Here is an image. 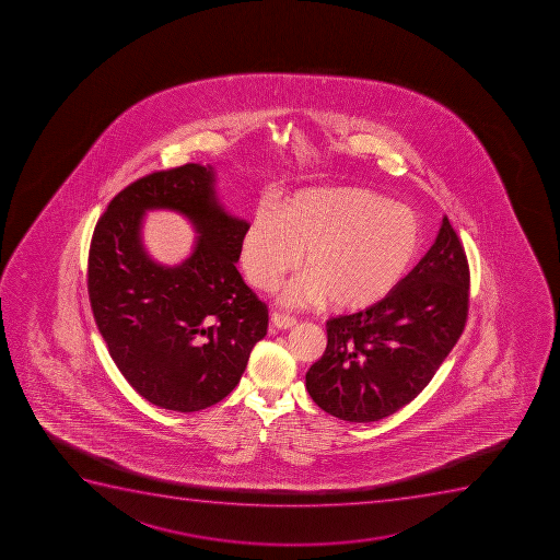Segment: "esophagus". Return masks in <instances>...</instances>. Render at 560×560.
Wrapping results in <instances>:
<instances>
[{"label": "esophagus", "instance_id": "esophagus-1", "mask_svg": "<svg viewBox=\"0 0 560 560\" xmlns=\"http://www.w3.org/2000/svg\"><path fill=\"white\" fill-rule=\"evenodd\" d=\"M295 317L287 316V314H279V312H273L271 314L270 327L273 330H287V328H292L295 325Z\"/></svg>", "mask_w": 560, "mask_h": 560}]
</instances>
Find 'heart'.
<instances>
[{"label":"heart","instance_id":"1","mask_svg":"<svg viewBox=\"0 0 560 560\" xmlns=\"http://www.w3.org/2000/svg\"><path fill=\"white\" fill-rule=\"evenodd\" d=\"M423 226L412 208L363 186L295 191L279 210L259 208L241 238L249 283L273 292L301 262L305 273L287 287V306L366 311L387 300L420 254Z\"/></svg>","mask_w":560,"mask_h":560}]
</instances>
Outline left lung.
Wrapping results in <instances>:
<instances>
[{"mask_svg":"<svg viewBox=\"0 0 560 560\" xmlns=\"http://www.w3.org/2000/svg\"><path fill=\"white\" fill-rule=\"evenodd\" d=\"M469 265L447 217L404 283L366 311L327 322V349L306 390L328 415L369 423L394 415L427 387L464 332Z\"/></svg>","mask_w":560,"mask_h":560,"instance_id":"obj_1","label":"left lung"}]
</instances>
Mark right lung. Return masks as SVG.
I'll return each mask as SVG.
<instances>
[{"label":"right lung","instance_id":"right-lung-1","mask_svg":"<svg viewBox=\"0 0 560 560\" xmlns=\"http://www.w3.org/2000/svg\"><path fill=\"white\" fill-rule=\"evenodd\" d=\"M150 209L178 210L195 224L200 237L180 266L144 252ZM246 226L217 199L210 164L135 180L96 222L88 265L93 316L118 371L150 404L177 412L219 404L265 338L266 305L235 268Z\"/></svg>","mask_w":560,"mask_h":560}]
</instances>
